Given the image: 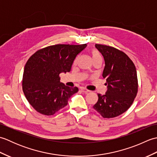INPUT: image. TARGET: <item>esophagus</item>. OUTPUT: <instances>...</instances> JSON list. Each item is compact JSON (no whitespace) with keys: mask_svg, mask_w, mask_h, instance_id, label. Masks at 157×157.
<instances>
[{"mask_svg":"<svg viewBox=\"0 0 157 157\" xmlns=\"http://www.w3.org/2000/svg\"><path fill=\"white\" fill-rule=\"evenodd\" d=\"M81 90H82V92H84V93H88V92H90V90H88L86 89V88H82V89H81Z\"/></svg>","mask_w":157,"mask_h":157,"instance_id":"esophagus-1","label":"esophagus"}]
</instances>
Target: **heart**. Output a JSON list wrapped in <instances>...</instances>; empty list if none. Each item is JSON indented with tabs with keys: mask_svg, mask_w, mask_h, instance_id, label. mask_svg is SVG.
Returning <instances> with one entry per match:
<instances>
[{
	"mask_svg": "<svg viewBox=\"0 0 157 157\" xmlns=\"http://www.w3.org/2000/svg\"><path fill=\"white\" fill-rule=\"evenodd\" d=\"M92 59L94 60L96 59L101 58V56L99 54V52L98 51H95V50H94V51H92Z\"/></svg>",
	"mask_w": 157,
	"mask_h": 157,
	"instance_id": "heart-1",
	"label": "heart"
}]
</instances>
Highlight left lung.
Masks as SVG:
<instances>
[{
    "instance_id": "8db88e82",
    "label": "left lung",
    "mask_w": 157,
    "mask_h": 157,
    "mask_svg": "<svg viewBox=\"0 0 157 157\" xmlns=\"http://www.w3.org/2000/svg\"><path fill=\"white\" fill-rule=\"evenodd\" d=\"M104 57L102 72L107 90L98 94V102L93 106L104 118H113L125 112L138 92L137 72L134 63L124 52L111 46L95 44Z\"/></svg>"
}]
</instances>
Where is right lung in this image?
<instances>
[{"label": "right lung", "instance_id": "1", "mask_svg": "<svg viewBox=\"0 0 157 157\" xmlns=\"http://www.w3.org/2000/svg\"><path fill=\"white\" fill-rule=\"evenodd\" d=\"M87 44H56L36 51L25 65L23 91L36 111L52 115L67 105L68 100L78 92L60 82L59 74L69 72L76 56Z\"/></svg>", "mask_w": 157, "mask_h": 157}]
</instances>
